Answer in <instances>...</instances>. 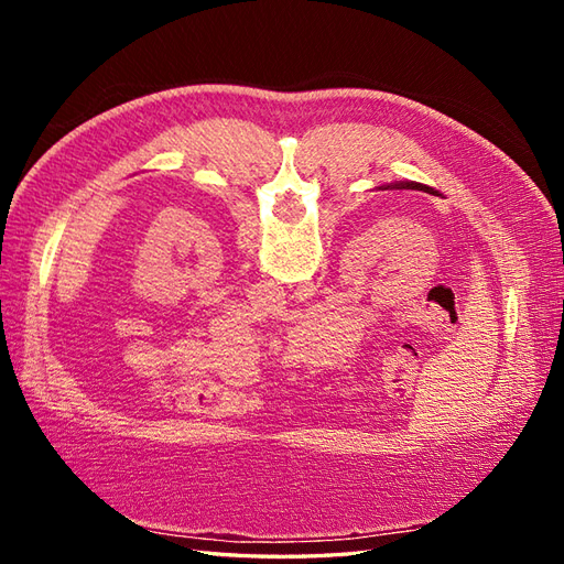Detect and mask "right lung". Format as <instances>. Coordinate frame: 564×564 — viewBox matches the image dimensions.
Here are the masks:
<instances>
[{
  "label": "right lung",
  "mask_w": 564,
  "mask_h": 564,
  "mask_svg": "<svg viewBox=\"0 0 564 564\" xmlns=\"http://www.w3.org/2000/svg\"><path fill=\"white\" fill-rule=\"evenodd\" d=\"M388 187H395V191H423V193L435 195L433 187H425L421 183H395V185H388Z\"/></svg>",
  "instance_id": "add662e5"
}]
</instances>
